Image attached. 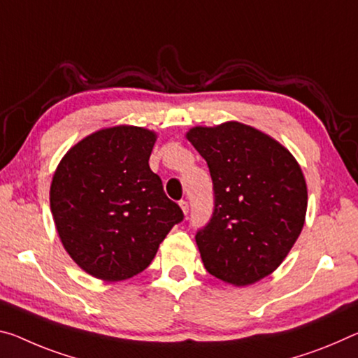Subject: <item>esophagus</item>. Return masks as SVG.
<instances>
[{
  "mask_svg": "<svg viewBox=\"0 0 358 358\" xmlns=\"http://www.w3.org/2000/svg\"><path fill=\"white\" fill-rule=\"evenodd\" d=\"M180 207H181V210H183L185 215H188V212H189V203L188 202L180 201Z\"/></svg>",
  "mask_w": 358,
  "mask_h": 358,
  "instance_id": "1",
  "label": "esophagus"
}]
</instances>
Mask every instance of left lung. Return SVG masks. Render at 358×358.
<instances>
[{
	"label": "left lung",
	"mask_w": 358,
	"mask_h": 358,
	"mask_svg": "<svg viewBox=\"0 0 358 358\" xmlns=\"http://www.w3.org/2000/svg\"><path fill=\"white\" fill-rule=\"evenodd\" d=\"M188 140L213 181V213L196 242L217 279L250 285L279 268L301 234L308 188L274 138L241 122L191 129Z\"/></svg>",
	"instance_id": "1"
}]
</instances>
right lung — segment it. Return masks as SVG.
I'll use <instances>...</instances> for the list:
<instances>
[{
	"instance_id": "right-lung-1",
	"label": "right lung",
	"mask_w": 358,
	"mask_h": 358,
	"mask_svg": "<svg viewBox=\"0 0 358 358\" xmlns=\"http://www.w3.org/2000/svg\"><path fill=\"white\" fill-rule=\"evenodd\" d=\"M151 130H99L66 152L50 185V210L68 255L87 274L117 282L146 269L183 221L150 169Z\"/></svg>"
}]
</instances>
